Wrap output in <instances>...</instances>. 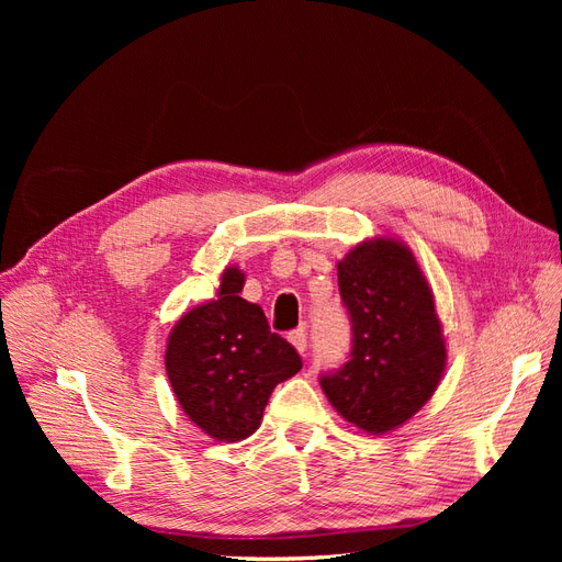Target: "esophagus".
I'll use <instances>...</instances> for the list:
<instances>
[{
  "mask_svg": "<svg viewBox=\"0 0 562 562\" xmlns=\"http://www.w3.org/2000/svg\"><path fill=\"white\" fill-rule=\"evenodd\" d=\"M288 342H291L300 353H304V351H307V330H304V328L293 330L291 335H288Z\"/></svg>",
  "mask_w": 562,
  "mask_h": 562,
  "instance_id": "obj_1",
  "label": "esophagus"
}]
</instances>
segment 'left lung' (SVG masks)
<instances>
[{
	"label": "left lung",
	"mask_w": 562,
	"mask_h": 562,
	"mask_svg": "<svg viewBox=\"0 0 562 562\" xmlns=\"http://www.w3.org/2000/svg\"><path fill=\"white\" fill-rule=\"evenodd\" d=\"M353 328L351 359L321 389L356 429L384 436L419 413L446 372L448 347L431 285L396 236H372L337 262Z\"/></svg>",
	"instance_id": "obj_1"
}]
</instances>
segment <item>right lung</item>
I'll return each mask as SVG.
<instances>
[{"label": "right lung", "instance_id": "1", "mask_svg": "<svg viewBox=\"0 0 562 562\" xmlns=\"http://www.w3.org/2000/svg\"><path fill=\"white\" fill-rule=\"evenodd\" d=\"M244 283L239 267H225L215 300L184 312L166 342V375L182 413L220 443L255 434L271 391L302 368L260 304L241 297Z\"/></svg>", "mask_w": 562, "mask_h": 562}]
</instances>
